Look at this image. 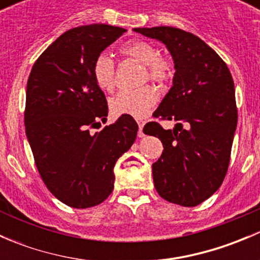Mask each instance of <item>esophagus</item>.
Instances as JSON below:
<instances>
[{"label":"esophagus","mask_w":260,"mask_h":260,"mask_svg":"<svg viewBox=\"0 0 260 260\" xmlns=\"http://www.w3.org/2000/svg\"><path fill=\"white\" fill-rule=\"evenodd\" d=\"M138 123V127H140V131H138V137L142 138L143 136H145V133H143V125H145V122L143 120H137Z\"/></svg>","instance_id":"esophagus-1"}]
</instances>
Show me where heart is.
Returning a JSON list of instances; mask_svg holds the SVG:
<instances>
[{"label": "heart", "instance_id": "b5f03b06", "mask_svg": "<svg viewBox=\"0 0 260 260\" xmlns=\"http://www.w3.org/2000/svg\"><path fill=\"white\" fill-rule=\"evenodd\" d=\"M122 52L146 65V79L164 84L174 75V64L167 57L159 56V51L151 43L133 40L122 46ZM93 77L102 90L111 91L115 84V62L107 52L95 57L93 64ZM157 91L146 85L136 90H120L111 99V111L115 115H132L142 118L157 103Z\"/></svg>", "mask_w": 260, "mask_h": 260}]
</instances>
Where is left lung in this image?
<instances>
[{
    "label": "left lung",
    "instance_id": "1",
    "mask_svg": "<svg viewBox=\"0 0 260 260\" xmlns=\"http://www.w3.org/2000/svg\"><path fill=\"white\" fill-rule=\"evenodd\" d=\"M133 31L166 45L175 64L172 86L153 115L175 120L174 129L147 123L146 135L161 140L164 152L152 165L154 187L172 204L196 206L224 181L237 129L232 74L200 38L170 26Z\"/></svg>",
    "mask_w": 260,
    "mask_h": 260
}]
</instances>
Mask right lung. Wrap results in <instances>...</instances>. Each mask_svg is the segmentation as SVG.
<instances>
[{"label": "right lung", "mask_w": 260, "mask_h": 260, "mask_svg": "<svg viewBox=\"0 0 260 260\" xmlns=\"http://www.w3.org/2000/svg\"><path fill=\"white\" fill-rule=\"evenodd\" d=\"M124 31L103 23L72 28L40 55L28 77L25 128L36 167L50 192L72 208H91L111 195L115 162L137 137V123L124 114L90 133L108 115L94 60Z\"/></svg>", "instance_id": "1"}]
</instances>
